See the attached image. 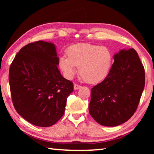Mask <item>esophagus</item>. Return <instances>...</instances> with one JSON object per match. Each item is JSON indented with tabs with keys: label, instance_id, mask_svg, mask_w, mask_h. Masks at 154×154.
I'll return each instance as SVG.
<instances>
[{
	"label": "esophagus",
	"instance_id": "esophagus-1",
	"mask_svg": "<svg viewBox=\"0 0 154 154\" xmlns=\"http://www.w3.org/2000/svg\"><path fill=\"white\" fill-rule=\"evenodd\" d=\"M82 88V86L79 85H77V84H74V90H79L80 88Z\"/></svg>",
	"mask_w": 154,
	"mask_h": 154
}]
</instances>
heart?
Listing matches in <instances>:
<instances>
[{
	"instance_id": "heart-1",
	"label": "heart",
	"mask_w": 154,
	"mask_h": 154,
	"mask_svg": "<svg viewBox=\"0 0 154 154\" xmlns=\"http://www.w3.org/2000/svg\"><path fill=\"white\" fill-rule=\"evenodd\" d=\"M67 55H62L58 65L64 76L72 79L79 72L87 82L96 83L103 79L110 69L113 55L109 49L89 43H77L67 49Z\"/></svg>"
}]
</instances>
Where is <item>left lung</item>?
Masks as SVG:
<instances>
[{"mask_svg": "<svg viewBox=\"0 0 154 154\" xmlns=\"http://www.w3.org/2000/svg\"><path fill=\"white\" fill-rule=\"evenodd\" d=\"M110 71L92 88L89 112L98 124L117 126L136 111L145 87V70L134 49H122L113 56Z\"/></svg>", "mask_w": 154, "mask_h": 154, "instance_id": "left-lung-1", "label": "left lung"}]
</instances>
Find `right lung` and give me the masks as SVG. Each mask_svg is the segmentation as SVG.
<instances>
[{
	"mask_svg": "<svg viewBox=\"0 0 154 154\" xmlns=\"http://www.w3.org/2000/svg\"><path fill=\"white\" fill-rule=\"evenodd\" d=\"M54 43L38 41L25 45L10 66L12 101L18 114L33 125L49 127L64 113L71 81L62 76Z\"/></svg>",
	"mask_w": 154,
	"mask_h": 154,
	"instance_id": "obj_1",
	"label": "right lung"
}]
</instances>
